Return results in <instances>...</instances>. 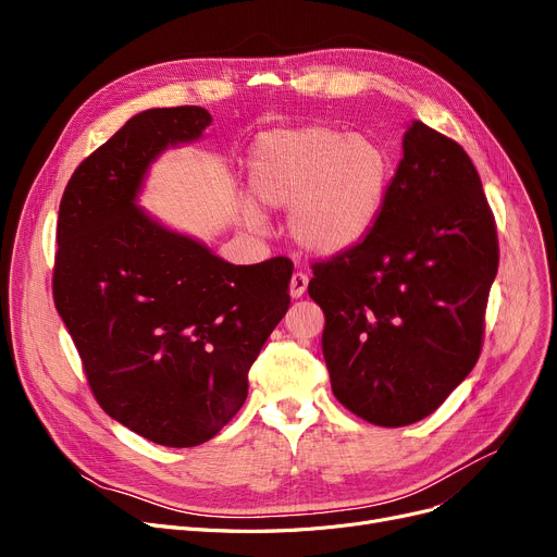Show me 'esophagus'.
<instances>
[{
  "label": "esophagus",
  "mask_w": 557,
  "mask_h": 557,
  "mask_svg": "<svg viewBox=\"0 0 557 557\" xmlns=\"http://www.w3.org/2000/svg\"><path fill=\"white\" fill-rule=\"evenodd\" d=\"M307 284H309V277L305 273H294V277H290V284H288L290 298H302L307 290Z\"/></svg>",
  "instance_id": "esophagus-1"
}]
</instances>
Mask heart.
Here are the masks:
<instances>
[{"label":"heart","mask_w":557,"mask_h":557,"mask_svg":"<svg viewBox=\"0 0 557 557\" xmlns=\"http://www.w3.org/2000/svg\"><path fill=\"white\" fill-rule=\"evenodd\" d=\"M250 187L259 202L290 210V237L302 250L334 257L361 244L382 214L391 158L370 135L330 126L280 128L255 141ZM246 219L261 223L252 202Z\"/></svg>","instance_id":"heart-1"}]
</instances>
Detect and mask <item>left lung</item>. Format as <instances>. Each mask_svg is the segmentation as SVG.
I'll return each instance as SVG.
<instances>
[{"instance_id": "obj_1", "label": "left lung", "mask_w": 557, "mask_h": 557, "mask_svg": "<svg viewBox=\"0 0 557 557\" xmlns=\"http://www.w3.org/2000/svg\"><path fill=\"white\" fill-rule=\"evenodd\" d=\"M368 237L313 267L336 399L376 426L441 406L479 361L499 239L462 146L422 122Z\"/></svg>"}]
</instances>
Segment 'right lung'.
Returning <instances> with one entry per match:
<instances>
[{
    "label": "right lung",
    "mask_w": 557,
    "mask_h": 557,
    "mask_svg": "<svg viewBox=\"0 0 557 557\" xmlns=\"http://www.w3.org/2000/svg\"><path fill=\"white\" fill-rule=\"evenodd\" d=\"M210 124L198 106L135 114L76 166L58 210L53 302L87 384L164 447L208 443L234 418L290 305V259L234 267L137 208L151 162Z\"/></svg>",
    "instance_id": "1"
}]
</instances>
